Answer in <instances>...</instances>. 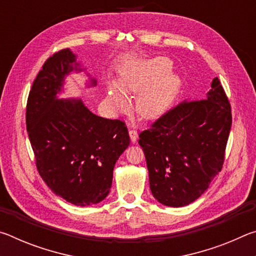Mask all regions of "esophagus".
<instances>
[{"instance_id": "obj_1", "label": "esophagus", "mask_w": 256, "mask_h": 256, "mask_svg": "<svg viewBox=\"0 0 256 256\" xmlns=\"http://www.w3.org/2000/svg\"><path fill=\"white\" fill-rule=\"evenodd\" d=\"M128 134H130V138H131V141L133 142V144H136V142L138 141V132L134 128H130Z\"/></svg>"}]
</instances>
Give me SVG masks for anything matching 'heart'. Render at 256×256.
<instances>
[{
	"mask_svg": "<svg viewBox=\"0 0 256 256\" xmlns=\"http://www.w3.org/2000/svg\"><path fill=\"white\" fill-rule=\"evenodd\" d=\"M172 62L166 58H154L128 63L120 68L118 84L107 86L106 102L114 114L130 108L128 94H140L136 110L146 120H157L166 112L178 94L182 80L170 72Z\"/></svg>",
	"mask_w": 256,
	"mask_h": 256,
	"instance_id": "heart-1",
	"label": "heart"
}]
</instances>
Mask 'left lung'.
Returning <instances> with one entry per match:
<instances>
[{"mask_svg":"<svg viewBox=\"0 0 256 256\" xmlns=\"http://www.w3.org/2000/svg\"><path fill=\"white\" fill-rule=\"evenodd\" d=\"M230 128V104L214 78L206 99L182 102L141 132L156 200L180 208L200 198L222 170Z\"/></svg>","mask_w":256,"mask_h":256,"instance_id":"8db88e82","label":"left lung"}]
</instances>
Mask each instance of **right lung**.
I'll use <instances>...</instances> for the list:
<instances>
[{
	"instance_id": "right-lung-1",
	"label": "right lung",
	"mask_w": 256,
	"mask_h": 256,
	"mask_svg": "<svg viewBox=\"0 0 256 256\" xmlns=\"http://www.w3.org/2000/svg\"><path fill=\"white\" fill-rule=\"evenodd\" d=\"M82 71L71 50L50 56L29 92L26 123L46 185L66 201L86 206L108 196L115 164L128 146L130 136L122 120L94 115L79 98L58 97L66 78ZM88 76V86H96V79Z\"/></svg>"
}]
</instances>
